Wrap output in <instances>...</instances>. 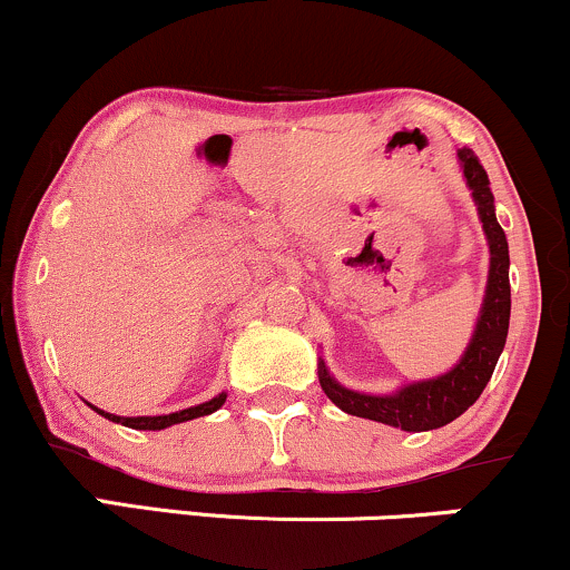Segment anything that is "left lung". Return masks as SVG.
I'll return each mask as SVG.
<instances>
[{
  "label": "left lung",
  "instance_id": "obj_1",
  "mask_svg": "<svg viewBox=\"0 0 570 570\" xmlns=\"http://www.w3.org/2000/svg\"><path fill=\"white\" fill-rule=\"evenodd\" d=\"M458 163H461L463 179L472 193L476 217L482 222V233H485L490 252L485 297H482L472 340H469L463 356L448 372L404 383L391 394H367V391L348 389L332 375L324 358L318 356V383H322L324 394L348 415L370 417V421L402 431L442 429L472 407L485 391L495 364H499L503 345H507L509 311H512L509 244L499 219H495L493 193H490L488 174L480 158L472 149L463 147L458 149Z\"/></svg>",
  "mask_w": 570,
  "mask_h": 570
}]
</instances>
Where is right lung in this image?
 <instances>
[{
    "instance_id": "right-lung-1",
    "label": "right lung",
    "mask_w": 570,
    "mask_h": 570,
    "mask_svg": "<svg viewBox=\"0 0 570 570\" xmlns=\"http://www.w3.org/2000/svg\"><path fill=\"white\" fill-rule=\"evenodd\" d=\"M227 394L222 391L214 399H208V402L203 404H195V407H187V410H179V412H168V415H136V417H122V415H112V412H104L94 407L90 402H85L88 407H94L98 415H104L107 421L112 423H122V426L128 429H139V431H160V429H168L174 426V423H185V421H193V417H203V415H212V412H217L222 404H225Z\"/></svg>"
}]
</instances>
